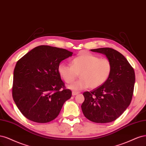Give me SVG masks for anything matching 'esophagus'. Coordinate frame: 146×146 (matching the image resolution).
<instances>
[{
	"label": "esophagus",
	"mask_w": 146,
	"mask_h": 146,
	"mask_svg": "<svg viewBox=\"0 0 146 146\" xmlns=\"http://www.w3.org/2000/svg\"><path fill=\"white\" fill-rule=\"evenodd\" d=\"M78 93H79V92H76V91H73V92H72V95H73V96H75V95H78Z\"/></svg>",
	"instance_id": "obj_1"
}]
</instances>
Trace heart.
Segmentation results:
<instances>
[{
	"label": "heart",
	"instance_id": "obj_1",
	"mask_svg": "<svg viewBox=\"0 0 146 146\" xmlns=\"http://www.w3.org/2000/svg\"><path fill=\"white\" fill-rule=\"evenodd\" d=\"M58 71L67 84L72 83L79 74L81 79L68 87L74 90H81L89 87L96 88L103 85L110 76L112 65L107 58H100L96 55L86 53L74 58L71 65L61 62Z\"/></svg>",
	"mask_w": 146,
	"mask_h": 146
}]
</instances>
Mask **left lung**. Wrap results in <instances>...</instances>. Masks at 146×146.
<instances>
[{"instance_id": "1", "label": "left lung", "mask_w": 146, "mask_h": 146, "mask_svg": "<svg viewBox=\"0 0 146 146\" xmlns=\"http://www.w3.org/2000/svg\"><path fill=\"white\" fill-rule=\"evenodd\" d=\"M110 60L112 71L107 81L90 92H85L81 106L83 114L96 123H110L119 117L130 105L134 90L135 74L124 56L111 48L92 49Z\"/></svg>"}]
</instances>
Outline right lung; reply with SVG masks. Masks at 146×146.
<instances>
[{
	"mask_svg": "<svg viewBox=\"0 0 146 146\" xmlns=\"http://www.w3.org/2000/svg\"><path fill=\"white\" fill-rule=\"evenodd\" d=\"M64 48L40 45L19 60L14 70L12 95L19 110L27 119L46 123L58 116L64 103L72 97L58 68L72 56Z\"/></svg>",
	"mask_w": 146,
	"mask_h": 146,
	"instance_id": "obj_1",
	"label": "right lung"
}]
</instances>
